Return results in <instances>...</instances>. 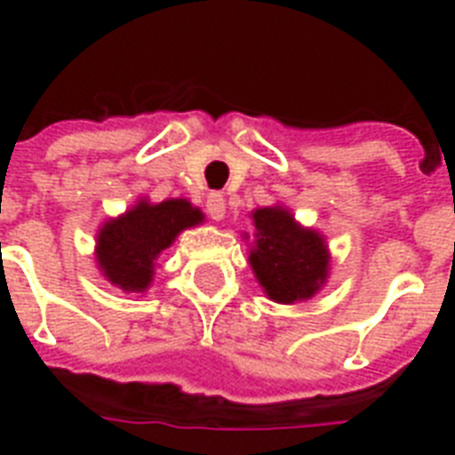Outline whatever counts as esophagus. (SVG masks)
I'll list each match as a JSON object with an SVG mask.
<instances>
[{"label": "esophagus", "instance_id": "1", "mask_svg": "<svg viewBox=\"0 0 455 455\" xmlns=\"http://www.w3.org/2000/svg\"><path fill=\"white\" fill-rule=\"evenodd\" d=\"M207 214L212 217V220H224V214H227V200H224V196L221 193H210L207 196Z\"/></svg>", "mask_w": 455, "mask_h": 455}]
</instances>
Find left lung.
Returning <instances> with one entry per match:
<instances>
[{
  "label": "left lung",
  "mask_w": 455,
  "mask_h": 455,
  "mask_svg": "<svg viewBox=\"0 0 455 455\" xmlns=\"http://www.w3.org/2000/svg\"><path fill=\"white\" fill-rule=\"evenodd\" d=\"M250 217L255 245L248 259L267 298L281 304L314 298L328 278L331 255L323 235L299 227L285 207H259Z\"/></svg>",
  "instance_id": "obj_1"
}]
</instances>
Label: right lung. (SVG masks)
<instances>
[{"label":"right lung","mask_w":455,"mask_h":455,"mask_svg":"<svg viewBox=\"0 0 455 455\" xmlns=\"http://www.w3.org/2000/svg\"><path fill=\"white\" fill-rule=\"evenodd\" d=\"M205 220L188 200L163 203L139 200L137 205L108 220L96 235V262L110 283L124 292H144L153 281L156 259L184 228Z\"/></svg>","instance_id":"right-lung-1"}]
</instances>
